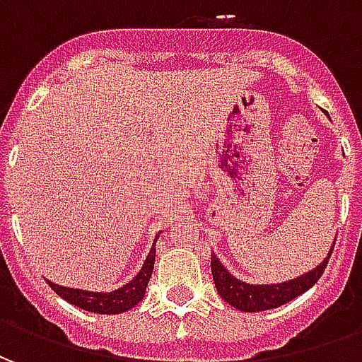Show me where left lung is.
Wrapping results in <instances>:
<instances>
[{"instance_id":"1","label":"left lung","mask_w":362,"mask_h":362,"mask_svg":"<svg viewBox=\"0 0 362 362\" xmlns=\"http://www.w3.org/2000/svg\"><path fill=\"white\" fill-rule=\"evenodd\" d=\"M332 252H334V246H332V250L327 254V258L318 267H314L312 272H308L303 277L287 281V283H279V285H248L244 281L236 279L235 275H230L227 272V267L223 266L219 258L211 252L213 281H215V287L219 291V295L223 296V300H227L230 306H235L238 310H272V308H277L281 304H287L288 300L303 295L304 291H308L322 277Z\"/></svg>"}]
</instances>
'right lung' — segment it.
Here are the masks:
<instances>
[{
    "mask_svg": "<svg viewBox=\"0 0 362 362\" xmlns=\"http://www.w3.org/2000/svg\"><path fill=\"white\" fill-rule=\"evenodd\" d=\"M153 266H155V248H151L149 256L145 259L141 272L137 273V277L112 293H90V291H83V288L62 287L52 281H48V285L54 288L56 295L66 298L67 303L79 306L83 310L96 312V314H122V312L134 308L135 304L145 296V288L151 279Z\"/></svg>",
    "mask_w": 362,
    "mask_h": 362,
    "instance_id": "1",
    "label": "right lung"
}]
</instances>
